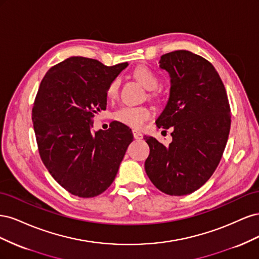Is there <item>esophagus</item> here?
<instances>
[{
	"label": "esophagus",
	"instance_id": "1",
	"mask_svg": "<svg viewBox=\"0 0 259 259\" xmlns=\"http://www.w3.org/2000/svg\"><path fill=\"white\" fill-rule=\"evenodd\" d=\"M133 136H134V138H135L136 140H140V139H143V134H142V133L137 132L136 130L133 131Z\"/></svg>",
	"mask_w": 259,
	"mask_h": 259
}]
</instances>
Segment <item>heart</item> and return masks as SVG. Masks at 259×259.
Wrapping results in <instances>:
<instances>
[{"mask_svg":"<svg viewBox=\"0 0 259 259\" xmlns=\"http://www.w3.org/2000/svg\"><path fill=\"white\" fill-rule=\"evenodd\" d=\"M134 75L136 79L142 83L147 90H155L159 86L160 79L159 76L153 72L150 68L146 66H140L135 69ZM120 86V79L115 77L110 84L108 85L107 89V97L108 98H114L117 95ZM151 116V110L145 106H124L120 108L114 113V119L119 121L120 123H123L127 126H131L133 128H140L145 124V122L150 119Z\"/></svg>","mask_w":259,"mask_h":259,"instance_id":"heart-1","label":"heart"}]
</instances>
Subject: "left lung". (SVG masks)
<instances>
[{
    "label": "left lung",
    "mask_w": 259,
    "mask_h": 259,
    "mask_svg": "<svg viewBox=\"0 0 259 259\" xmlns=\"http://www.w3.org/2000/svg\"><path fill=\"white\" fill-rule=\"evenodd\" d=\"M160 68L170 77L167 104L158 127L173 128L164 146L151 136L145 169L152 184L169 195L198 190L213 175L228 140L231 115L228 96L214 66L189 51L162 55Z\"/></svg>",
    "instance_id": "obj_1"
}]
</instances>
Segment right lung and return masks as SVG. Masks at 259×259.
I'll return each mask as SVG.
<instances>
[{
	"label": "right lung",
	"mask_w": 259,
	"mask_h": 259,
	"mask_svg": "<svg viewBox=\"0 0 259 259\" xmlns=\"http://www.w3.org/2000/svg\"><path fill=\"white\" fill-rule=\"evenodd\" d=\"M127 66L70 57L52 67L38 88L32 108L38 153L53 178L76 197L106 191L133 142L130 127L117 121L92 132L94 115L106 110L108 85Z\"/></svg>",
	"instance_id": "right-lung-1"
}]
</instances>
